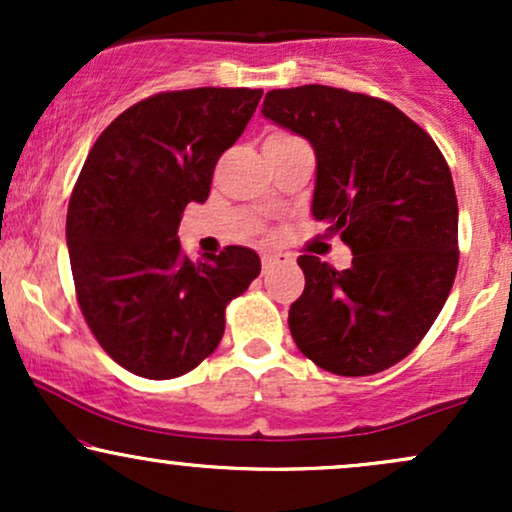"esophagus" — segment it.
I'll return each instance as SVG.
<instances>
[{
    "instance_id": "1",
    "label": "esophagus",
    "mask_w": 512,
    "mask_h": 512,
    "mask_svg": "<svg viewBox=\"0 0 512 512\" xmlns=\"http://www.w3.org/2000/svg\"><path fill=\"white\" fill-rule=\"evenodd\" d=\"M289 260H291L289 255H281V252H269V255H262V269L264 272H269V269L276 267V264L289 262Z\"/></svg>"
}]
</instances>
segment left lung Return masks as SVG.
<instances>
[{"mask_svg": "<svg viewBox=\"0 0 512 512\" xmlns=\"http://www.w3.org/2000/svg\"><path fill=\"white\" fill-rule=\"evenodd\" d=\"M262 115L315 151V221L351 250L334 269L301 255L291 337L315 366L373 375L411 354L457 272V197L436 142L402 110L332 86L276 88Z\"/></svg>", "mask_w": 512, "mask_h": 512, "instance_id": "left-lung-1", "label": "left lung"}]
</instances>
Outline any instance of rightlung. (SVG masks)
Here are the masks:
<instances>
[{
  "instance_id": "add662e5",
  "label": "right lung",
  "mask_w": 512,
  "mask_h": 512,
  "mask_svg": "<svg viewBox=\"0 0 512 512\" xmlns=\"http://www.w3.org/2000/svg\"><path fill=\"white\" fill-rule=\"evenodd\" d=\"M262 88H190L117 115L69 199L67 248L88 327L113 361L149 380L178 378L216 349L223 313L260 274V255L228 245L192 262L178 226L207 202L216 161L248 127Z\"/></svg>"
}]
</instances>
